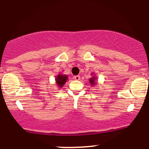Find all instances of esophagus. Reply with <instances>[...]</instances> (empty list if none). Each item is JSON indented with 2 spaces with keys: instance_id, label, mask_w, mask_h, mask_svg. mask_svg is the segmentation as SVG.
Segmentation results:
<instances>
[{
  "instance_id": "1",
  "label": "esophagus",
  "mask_w": 149,
  "mask_h": 149,
  "mask_svg": "<svg viewBox=\"0 0 149 149\" xmlns=\"http://www.w3.org/2000/svg\"><path fill=\"white\" fill-rule=\"evenodd\" d=\"M73 78H74L76 80H79L80 79V76H75L74 77H73Z\"/></svg>"
}]
</instances>
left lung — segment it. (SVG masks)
I'll return each instance as SVG.
<instances>
[{"label":"left lung","instance_id":"left-lung-1","mask_svg":"<svg viewBox=\"0 0 149 149\" xmlns=\"http://www.w3.org/2000/svg\"><path fill=\"white\" fill-rule=\"evenodd\" d=\"M95 77H93V78H90V83H91V85H95Z\"/></svg>","mask_w":149,"mask_h":149}]
</instances>
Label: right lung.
I'll return each instance as SVG.
<instances>
[{
    "label": "right lung",
    "instance_id": "1",
    "mask_svg": "<svg viewBox=\"0 0 149 149\" xmlns=\"http://www.w3.org/2000/svg\"><path fill=\"white\" fill-rule=\"evenodd\" d=\"M68 77L65 75H58L57 78H56V83L57 85L59 87H63V85H64V83L66 82Z\"/></svg>",
    "mask_w": 149,
    "mask_h": 149
}]
</instances>
